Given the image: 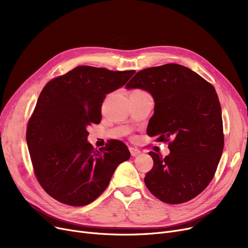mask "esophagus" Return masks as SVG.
<instances>
[{"mask_svg": "<svg viewBox=\"0 0 248 248\" xmlns=\"http://www.w3.org/2000/svg\"><path fill=\"white\" fill-rule=\"evenodd\" d=\"M129 152H131V155H133V157H136V155L140 154V151L139 149H137V148H134V147L129 148Z\"/></svg>", "mask_w": 248, "mask_h": 248, "instance_id": "1", "label": "esophagus"}]
</instances>
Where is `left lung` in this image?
Instances as JSON below:
<instances>
[{
  "mask_svg": "<svg viewBox=\"0 0 248 248\" xmlns=\"http://www.w3.org/2000/svg\"><path fill=\"white\" fill-rule=\"evenodd\" d=\"M145 89L155 100L147 134L168 142L163 158L150 152V192L168 204L185 203L213 179L224 148L222 114L214 86L183 65L169 63L139 71L125 85Z\"/></svg>",
  "mask_w": 248,
  "mask_h": 248,
  "instance_id": "left-lung-1",
  "label": "left lung"
}]
</instances>
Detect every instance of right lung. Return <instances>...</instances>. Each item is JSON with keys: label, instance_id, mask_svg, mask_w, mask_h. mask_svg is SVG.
<instances>
[{"label": "right lung", "instance_id": "add662e5", "mask_svg": "<svg viewBox=\"0 0 248 248\" xmlns=\"http://www.w3.org/2000/svg\"><path fill=\"white\" fill-rule=\"evenodd\" d=\"M135 72L83 65L44 86L26 140L34 174L49 196L85 206L107 189L116 167L131 158L125 144L117 140L93 149L87 141V126L100 123L107 94L124 86Z\"/></svg>", "mask_w": 248, "mask_h": 248}]
</instances>
